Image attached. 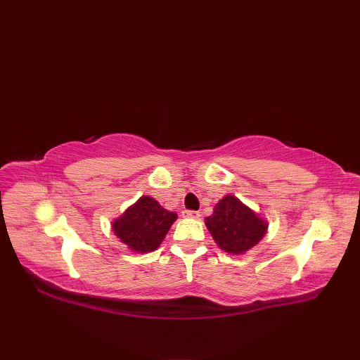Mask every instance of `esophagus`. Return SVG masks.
<instances>
[{"mask_svg":"<svg viewBox=\"0 0 360 360\" xmlns=\"http://www.w3.org/2000/svg\"><path fill=\"white\" fill-rule=\"evenodd\" d=\"M182 217H184V218H198V217H200V212H195V210H182Z\"/></svg>","mask_w":360,"mask_h":360,"instance_id":"esophagus-1","label":"esophagus"}]
</instances>
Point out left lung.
<instances>
[{
  "label": "left lung",
  "mask_w": 360,
  "mask_h": 360,
  "mask_svg": "<svg viewBox=\"0 0 360 360\" xmlns=\"http://www.w3.org/2000/svg\"><path fill=\"white\" fill-rule=\"evenodd\" d=\"M205 226L218 246L233 255L254 248L267 231L266 221L233 195H226L215 205Z\"/></svg>",
  "instance_id": "left-lung-1"
}]
</instances>
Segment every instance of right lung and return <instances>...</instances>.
<instances>
[{"label": "right lung", "instance_id": "obj_1", "mask_svg": "<svg viewBox=\"0 0 360 360\" xmlns=\"http://www.w3.org/2000/svg\"><path fill=\"white\" fill-rule=\"evenodd\" d=\"M176 218L174 212L165 210L156 200L142 196L124 215L112 221V231L128 249L147 254L159 248Z\"/></svg>", "mask_w": 360, "mask_h": 360}]
</instances>
